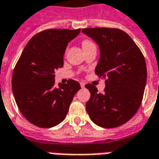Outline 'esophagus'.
Returning <instances> with one entry per match:
<instances>
[{
  "label": "esophagus",
  "instance_id": "obj_1",
  "mask_svg": "<svg viewBox=\"0 0 159 159\" xmlns=\"http://www.w3.org/2000/svg\"><path fill=\"white\" fill-rule=\"evenodd\" d=\"M80 85H81L82 88H84V87H85V83H84V82H81V83H80Z\"/></svg>",
  "mask_w": 159,
  "mask_h": 159
}]
</instances>
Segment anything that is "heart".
<instances>
[{"mask_svg": "<svg viewBox=\"0 0 159 159\" xmlns=\"http://www.w3.org/2000/svg\"><path fill=\"white\" fill-rule=\"evenodd\" d=\"M91 43H93V42H90V41H89V40H85V41H83V47L87 45H89V44H91Z\"/></svg>", "mask_w": 159, "mask_h": 159, "instance_id": "1", "label": "heart"}]
</instances>
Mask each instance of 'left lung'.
I'll return each instance as SVG.
<instances>
[{
    "mask_svg": "<svg viewBox=\"0 0 159 159\" xmlns=\"http://www.w3.org/2000/svg\"><path fill=\"white\" fill-rule=\"evenodd\" d=\"M100 47L95 68L99 77L106 78V88L98 93L95 86L86 84L90 99L86 103L90 119L102 128L123 125L136 113L143 99L147 66L142 52L127 33L112 28L82 30Z\"/></svg>",
    "mask_w": 159,
    "mask_h": 159,
    "instance_id": "left-lung-1",
    "label": "left lung"
}]
</instances>
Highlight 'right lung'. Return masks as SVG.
I'll return each mask as SVG.
<instances>
[{"mask_svg":"<svg viewBox=\"0 0 159 159\" xmlns=\"http://www.w3.org/2000/svg\"><path fill=\"white\" fill-rule=\"evenodd\" d=\"M81 29H49L30 40L16 64L12 77L13 96L20 112L40 128H52L65 119L78 82L70 79L54 86V70L63 67L67 44Z\"/></svg>","mask_w":159,"mask_h":159,"instance_id":"add662e5","label":"right lung"}]
</instances>
